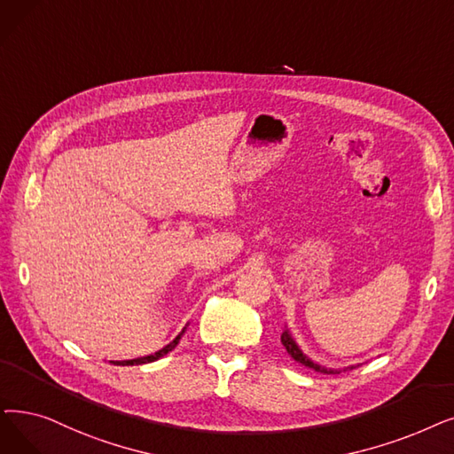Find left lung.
Masks as SVG:
<instances>
[{
    "label": "left lung",
    "mask_w": 454,
    "mask_h": 454,
    "mask_svg": "<svg viewBox=\"0 0 454 454\" xmlns=\"http://www.w3.org/2000/svg\"><path fill=\"white\" fill-rule=\"evenodd\" d=\"M282 345L286 347V350L291 354V358L294 360V362H299V364H302V365H306V367H309V369H313V371H317V372H325V374H338V372H341L340 369H328V367H325V365H319V364H315L311 358H308L306 354L301 350V347L297 345V341L293 340V336H291V332L286 328L284 330V333H282ZM347 369H354V365H348V367H345L343 371H347Z\"/></svg>",
    "instance_id": "obj_1"
}]
</instances>
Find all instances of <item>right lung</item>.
I'll list each match as a JSON object with an SVG mask.
<instances>
[{
    "label": "right lung",
    "mask_w": 454,
    "mask_h": 454,
    "mask_svg": "<svg viewBox=\"0 0 454 454\" xmlns=\"http://www.w3.org/2000/svg\"><path fill=\"white\" fill-rule=\"evenodd\" d=\"M184 332H185V328H184V330L178 333V336H176L168 345H165L161 350H157V352H153V354H148V356L133 358V360H122V362H113V364H116V365H141V364H150V362L160 360V358L165 356V354H168L176 345L180 343V340H182V336H184Z\"/></svg>",
    "instance_id": "add662e5"
}]
</instances>
